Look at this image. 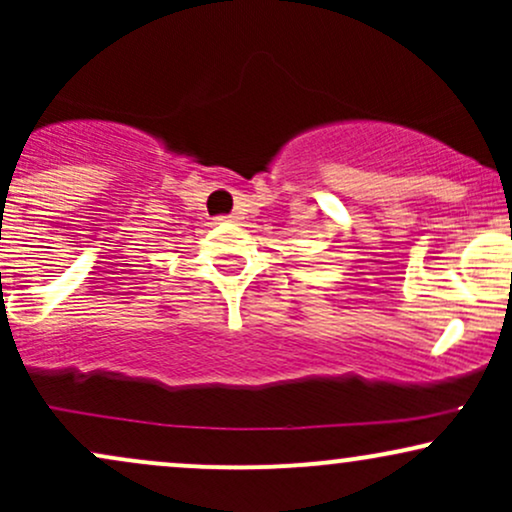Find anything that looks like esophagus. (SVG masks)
<instances>
[{
    "instance_id": "34e87169",
    "label": "esophagus",
    "mask_w": 512,
    "mask_h": 512,
    "mask_svg": "<svg viewBox=\"0 0 512 512\" xmlns=\"http://www.w3.org/2000/svg\"><path fill=\"white\" fill-rule=\"evenodd\" d=\"M233 219H236V216H231V214H228V216H216V223H226V221H233Z\"/></svg>"
}]
</instances>
